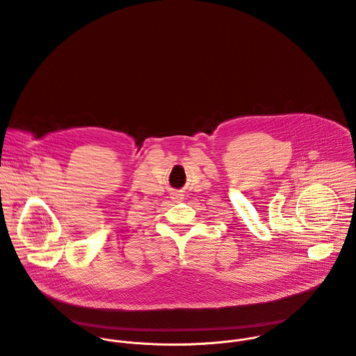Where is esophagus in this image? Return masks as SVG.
Masks as SVG:
<instances>
[{"instance_id":"1","label":"esophagus","mask_w":356,"mask_h":356,"mask_svg":"<svg viewBox=\"0 0 356 356\" xmlns=\"http://www.w3.org/2000/svg\"><path fill=\"white\" fill-rule=\"evenodd\" d=\"M175 200H181L183 197H180V194H175V197H173Z\"/></svg>"}]
</instances>
